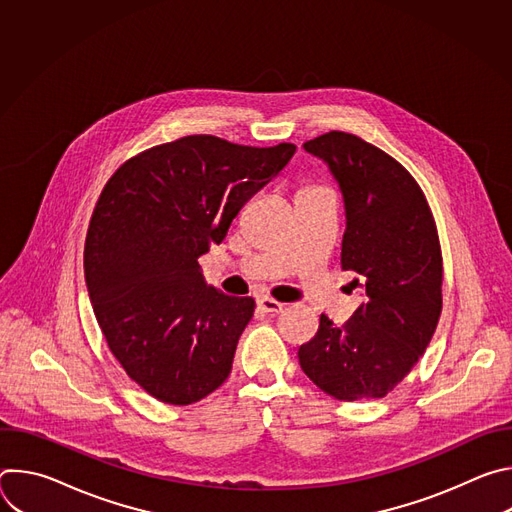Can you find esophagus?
Wrapping results in <instances>:
<instances>
[{"label": "esophagus", "instance_id": "obj_1", "mask_svg": "<svg viewBox=\"0 0 512 512\" xmlns=\"http://www.w3.org/2000/svg\"><path fill=\"white\" fill-rule=\"evenodd\" d=\"M257 306H259V310H263L265 314H277V312L283 310V304H279V302H275V300H271V298H259V300H257Z\"/></svg>", "mask_w": 512, "mask_h": 512}]
</instances>
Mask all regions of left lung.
I'll return each instance as SVG.
<instances>
[{"instance_id": "1", "label": "left lung", "mask_w": 512, "mask_h": 512, "mask_svg": "<svg viewBox=\"0 0 512 512\" xmlns=\"http://www.w3.org/2000/svg\"><path fill=\"white\" fill-rule=\"evenodd\" d=\"M334 176L346 214L342 269L364 302L344 326L320 316L302 371L340 401L381 399L423 356L442 314V251L413 176L364 139L330 131L304 143Z\"/></svg>"}]
</instances>
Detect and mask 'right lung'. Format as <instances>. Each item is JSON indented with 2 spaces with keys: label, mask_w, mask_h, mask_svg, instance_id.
I'll return each instance as SVG.
<instances>
[{
  "label": "right lung",
  "mask_w": 512,
  "mask_h": 512,
  "mask_svg": "<svg viewBox=\"0 0 512 512\" xmlns=\"http://www.w3.org/2000/svg\"><path fill=\"white\" fill-rule=\"evenodd\" d=\"M294 154V143L188 135L131 158L103 188L85 241L89 298L113 356L158 401L190 405L227 381L255 300L206 285L198 257Z\"/></svg>",
  "instance_id": "1"
}]
</instances>
